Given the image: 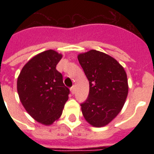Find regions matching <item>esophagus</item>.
Masks as SVG:
<instances>
[{"label":"esophagus","instance_id":"1","mask_svg":"<svg viewBox=\"0 0 154 154\" xmlns=\"http://www.w3.org/2000/svg\"><path fill=\"white\" fill-rule=\"evenodd\" d=\"M70 90H71V92H72V94L75 93V87H74V86H72V87H71Z\"/></svg>","mask_w":154,"mask_h":154}]
</instances>
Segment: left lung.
<instances>
[{
	"label": "left lung",
	"instance_id": "1",
	"mask_svg": "<svg viewBox=\"0 0 154 154\" xmlns=\"http://www.w3.org/2000/svg\"><path fill=\"white\" fill-rule=\"evenodd\" d=\"M79 63L89 81V94L81 104L87 122L95 127L108 125L122 109L128 95L124 67L106 54L90 50L78 55Z\"/></svg>",
	"mask_w": 154,
	"mask_h": 154
}]
</instances>
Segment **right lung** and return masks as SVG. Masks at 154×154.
<instances>
[{
    "label": "right lung",
    "instance_id": "right-lung-1",
    "mask_svg": "<svg viewBox=\"0 0 154 154\" xmlns=\"http://www.w3.org/2000/svg\"><path fill=\"white\" fill-rule=\"evenodd\" d=\"M62 54L44 51L22 68L17 80L20 100L26 111L38 122L51 125L62 115L70 91L56 69Z\"/></svg>",
    "mask_w": 154,
    "mask_h": 154
}]
</instances>
